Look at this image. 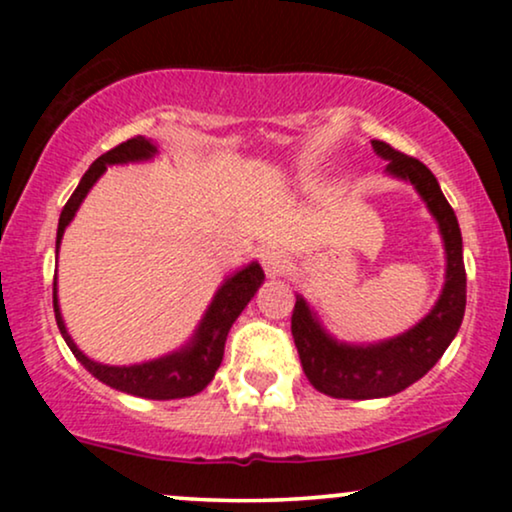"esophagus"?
I'll return each mask as SVG.
<instances>
[{
	"instance_id": "1",
	"label": "esophagus",
	"mask_w": 512,
	"mask_h": 512,
	"mask_svg": "<svg viewBox=\"0 0 512 512\" xmlns=\"http://www.w3.org/2000/svg\"><path fill=\"white\" fill-rule=\"evenodd\" d=\"M262 267L267 276H281L284 272H289L291 257L279 248H267L262 252Z\"/></svg>"
}]
</instances>
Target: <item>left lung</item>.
Returning <instances> with one entry per match:
<instances>
[{
    "mask_svg": "<svg viewBox=\"0 0 512 512\" xmlns=\"http://www.w3.org/2000/svg\"><path fill=\"white\" fill-rule=\"evenodd\" d=\"M375 154L387 161V173L407 180L438 221L445 243V284L433 310L399 337L378 344L337 342L325 332L303 296H296L291 334L303 373L315 390L337 399H378L407 390L438 363L462 325L467 305V274L462 260V233L436 175L419 158L373 139Z\"/></svg>",
    "mask_w": 512,
    "mask_h": 512,
    "instance_id": "8db88e82",
    "label": "left lung"
}]
</instances>
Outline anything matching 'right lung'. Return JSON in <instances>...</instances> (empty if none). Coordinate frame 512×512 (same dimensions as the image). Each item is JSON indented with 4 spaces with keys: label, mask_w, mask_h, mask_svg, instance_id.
Masks as SVG:
<instances>
[{
    "label": "right lung",
    "mask_w": 512,
    "mask_h": 512,
    "mask_svg": "<svg viewBox=\"0 0 512 512\" xmlns=\"http://www.w3.org/2000/svg\"><path fill=\"white\" fill-rule=\"evenodd\" d=\"M156 151L158 149L154 142H149L146 137H134L122 142L120 146H115V149H110L108 154L98 156L96 161L91 163V168L86 170L79 187H76L74 195L69 197V202L64 204L60 214V226H57V252H60L64 228L72 223L76 209L81 207L88 190L96 185V180L108 170V166L149 161V158L156 156ZM262 281L264 272L257 262H250L248 267L238 269V272L228 276V279L219 286V291L214 293L207 313H204L202 322H199L190 344L173 351V354H166L146 363H134V366H105V363L88 358L84 351L74 344L72 334L67 332V325H64L62 320L60 303H57V279L55 284H52V305H55V320L64 342L72 349L76 361H79L93 378H98L101 383L134 397L180 399L197 395V392H202L204 387L214 380V373L219 370L223 361V346H226L228 330H231L233 322L238 320V315L243 313L245 305L252 301V296L260 289Z\"/></svg>",
    "instance_id": "add662e5"
}]
</instances>
